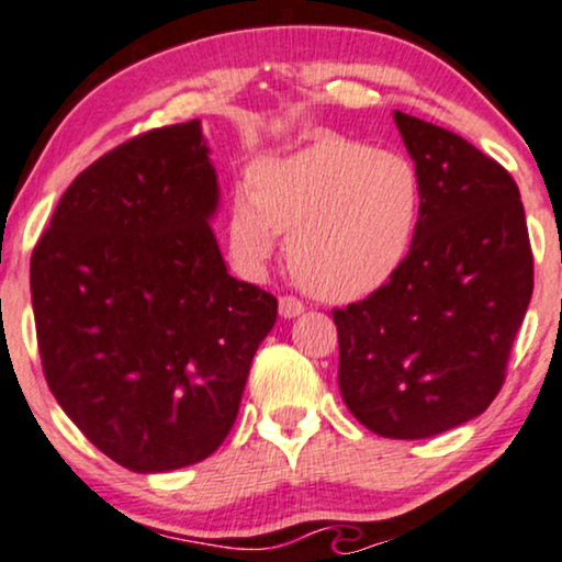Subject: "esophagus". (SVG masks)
<instances>
[{
  "mask_svg": "<svg viewBox=\"0 0 562 562\" xmlns=\"http://www.w3.org/2000/svg\"><path fill=\"white\" fill-rule=\"evenodd\" d=\"M301 312H303V303L299 299H293V295H282V299H280V317L293 319V317H299Z\"/></svg>",
  "mask_w": 562,
  "mask_h": 562,
  "instance_id": "obj_1",
  "label": "esophagus"
}]
</instances>
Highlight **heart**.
<instances>
[{"instance_id": "heart-1", "label": "heart", "mask_w": 562, "mask_h": 562, "mask_svg": "<svg viewBox=\"0 0 562 562\" xmlns=\"http://www.w3.org/2000/svg\"><path fill=\"white\" fill-rule=\"evenodd\" d=\"M423 214L409 158L362 142L322 137L290 156L261 158L229 209V245L248 269L288 235L290 272L322 301L375 293L402 267Z\"/></svg>"}]
</instances>
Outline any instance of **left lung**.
Here are the masks:
<instances>
[{
	"label": "left lung",
	"mask_w": 562,
	"mask_h": 562,
	"mask_svg": "<svg viewBox=\"0 0 562 562\" xmlns=\"http://www.w3.org/2000/svg\"><path fill=\"white\" fill-rule=\"evenodd\" d=\"M423 184L402 267L335 308L338 385L383 438H430L488 409L533 293L518 184L460 134L393 111Z\"/></svg>",
	"instance_id": "obj_1"
}]
</instances>
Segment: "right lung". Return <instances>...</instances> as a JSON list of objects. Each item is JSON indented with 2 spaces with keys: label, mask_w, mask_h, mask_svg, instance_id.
Instances as JSON below:
<instances>
[{
  "label": "right lung",
  "mask_w": 562,
  "mask_h": 562,
  "mask_svg": "<svg viewBox=\"0 0 562 562\" xmlns=\"http://www.w3.org/2000/svg\"><path fill=\"white\" fill-rule=\"evenodd\" d=\"M209 153L198 119L124 142L63 192L31 256L49 391L134 473L195 465L222 447L277 319L274 295L222 259Z\"/></svg>",
  "instance_id": "add662e5"
}]
</instances>
